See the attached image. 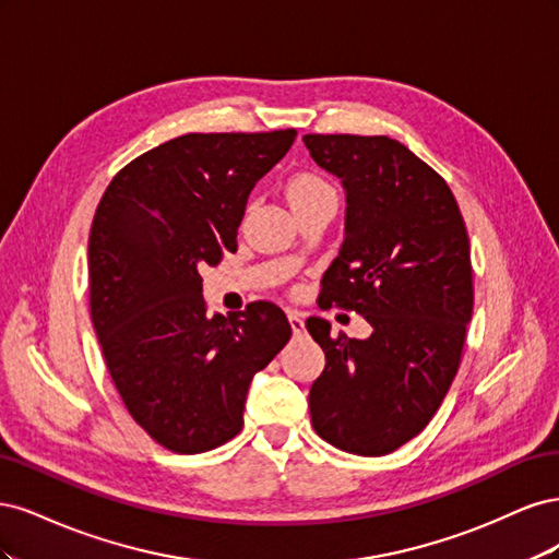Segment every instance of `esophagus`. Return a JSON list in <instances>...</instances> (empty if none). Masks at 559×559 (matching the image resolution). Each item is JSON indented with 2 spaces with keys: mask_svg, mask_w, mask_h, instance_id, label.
Here are the masks:
<instances>
[{
  "mask_svg": "<svg viewBox=\"0 0 559 559\" xmlns=\"http://www.w3.org/2000/svg\"><path fill=\"white\" fill-rule=\"evenodd\" d=\"M289 324H292V331L298 335L306 331V321H302V317L298 312H289Z\"/></svg>",
  "mask_w": 559,
  "mask_h": 559,
  "instance_id": "34e87169",
  "label": "esophagus"
}]
</instances>
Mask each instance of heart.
Here are the masks:
<instances>
[{"label":"heart","mask_w":559,"mask_h":559,"mask_svg":"<svg viewBox=\"0 0 559 559\" xmlns=\"http://www.w3.org/2000/svg\"><path fill=\"white\" fill-rule=\"evenodd\" d=\"M286 198H289L292 210H296L302 205H310V202H317V200L333 198V189L324 179L302 173L292 177L289 183H286Z\"/></svg>","instance_id":"b5f03b06"}]
</instances>
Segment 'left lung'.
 <instances>
[{
    "label": "left lung",
    "instance_id": "obj_1",
    "mask_svg": "<svg viewBox=\"0 0 559 559\" xmlns=\"http://www.w3.org/2000/svg\"><path fill=\"white\" fill-rule=\"evenodd\" d=\"M312 160L345 191L341 253L324 275V306L352 308L368 337H331L310 386L314 431L337 450L380 456L408 443L441 408L473 312L471 247L450 186L384 134H306Z\"/></svg>",
    "mask_w": 559,
    "mask_h": 559
}]
</instances>
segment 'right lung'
Returning a JSON list of instances; mask_svg holds the SVG:
<instances>
[{
  "label": "right lung",
  "instance_id": "1",
  "mask_svg": "<svg viewBox=\"0 0 559 559\" xmlns=\"http://www.w3.org/2000/svg\"><path fill=\"white\" fill-rule=\"evenodd\" d=\"M294 140L296 130L181 134L126 165L97 205L93 326L128 413L173 452L238 436L251 378L292 337L265 300L210 317L200 265L238 249L251 189Z\"/></svg>",
  "mask_w": 559,
  "mask_h": 559
}]
</instances>
